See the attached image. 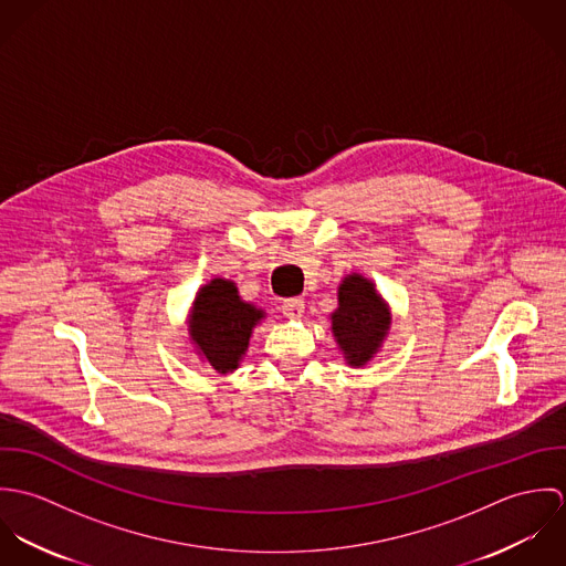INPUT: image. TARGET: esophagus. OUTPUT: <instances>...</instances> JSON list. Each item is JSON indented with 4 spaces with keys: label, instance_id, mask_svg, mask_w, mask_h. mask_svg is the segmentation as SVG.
<instances>
[{
    "label": "esophagus",
    "instance_id": "esophagus-1",
    "mask_svg": "<svg viewBox=\"0 0 566 566\" xmlns=\"http://www.w3.org/2000/svg\"><path fill=\"white\" fill-rule=\"evenodd\" d=\"M283 316L290 318V321H301L303 314H305V303L301 298H290L283 303Z\"/></svg>",
    "mask_w": 566,
    "mask_h": 566
}]
</instances>
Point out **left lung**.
Listing matches in <instances>:
<instances>
[{"label":"left lung","instance_id":"obj_1","mask_svg":"<svg viewBox=\"0 0 566 566\" xmlns=\"http://www.w3.org/2000/svg\"><path fill=\"white\" fill-rule=\"evenodd\" d=\"M328 318L344 361L350 368H361L381 350L390 333L392 310L370 279L350 272L337 287V310Z\"/></svg>","mask_w":566,"mask_h":566}]
</instances>
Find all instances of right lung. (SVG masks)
Instances as JSON below:
<instances>
[{
    "label": "right lung",
    "instance_id": "obj_1",
    "mask_svg": "<svg viewBox=\"0 0 566 566\" xmlns=\"http://www.w3.org/2000/svg\"><path fill=\"white\" fill-rule=\"evenodd\" d=\"M263 318L265 312L243 301L231 279L216 276L196 292L187 331L198 359L220 375H229L240 368L252 331Z\"/></svg>",
    "mask_w": 566,
    "mask_h": 566
}]
</instances>
